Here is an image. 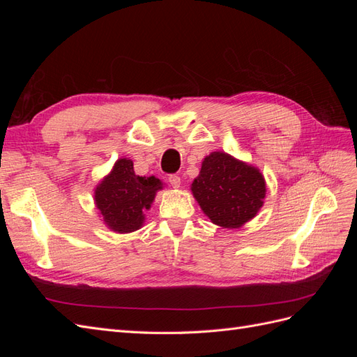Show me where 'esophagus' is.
Returning a JSON list of instances; mask_svg holds the SVG:
<instances>
[{
  "instance_id": "obj_1",
  "label": "esophagus",
  "mask_w": 357,
  "mask_h": 357,
  "mask_svg": "<svg viewBox=\"0 0 357 357\" xmlns=\"http://www.w3.org/2000/svg\"><path fill=\"white\" fill-rule=\"evenodd\" d=\"M168 181H169V185L172 186V188H180V183H181V180H180V177L178 176H176V174H171L169 177H168Z\"/></svg>"
}]
</instances>
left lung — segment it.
I'll list each match as a JSON object with an SVG mask.
<instances>
[{
  "mask_svg": "<svg viewBox=\"0 0 357 357\" xmlns=\"http://www.w3.org/2000/svg\"><path fill=\"white\" fill-rule=\"evenodd\" d=\"M190 190L214 225L235 229L261 210L266 185L256 167L225 152H213L204 158Z\"/></svg>",
  "mask_w": 357,
  "mask_h": 357,
  "instance_id": "left-lung-1",
  "label": "left lung"
}]
</instances>
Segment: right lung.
Listing matches in <instances>:
<instances>
[{
  "label": "right lung",
  "instance_id": "obj_1",
  "mask_svg": "<svg viewBox=\"0 0 357 357\" xmlns=\"http://www.w3.org/2000/svg\"><path fill=\"white\" fill-rule=\"evenodd\" d=\"M162 181L135 174L131 159H117L109 176L95 189V204L102 222L117 234H129L144 223V213L155 201Z\"/></svg>",
  "mask_w": 357,
  "mask_h": 357
}]
</instances>
